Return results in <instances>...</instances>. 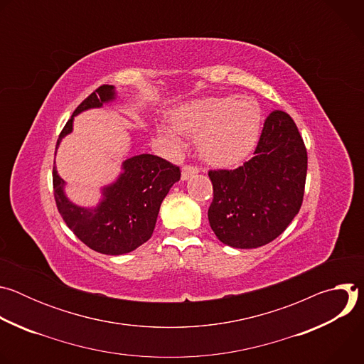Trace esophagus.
Wrapping results in <instances>:
<instances>
[{
	"label": "esophagus",
	"mask_w": 364,
	"mask_h": 364,
	"mask_svg": "<svg viewBox=\"0 0 364 364\" xmlns=\"http://www.w3.org/2000/svg\"><path fill=\"white\" fill-rule=\"evenodd\" d=\"M198 173V168L197 167H193V166H184L183 170H181V180L183 181H187L190 177L196 176Z\"/></svg>",
	"instance_id": "34e87169"
}]
</instances>
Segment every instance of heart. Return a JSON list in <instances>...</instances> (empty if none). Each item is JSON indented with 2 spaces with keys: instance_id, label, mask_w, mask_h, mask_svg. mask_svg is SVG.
<instances>
[{
  "instance_id": "b5f03b06",
  "label": "heart",
  "mask_w": 364,
  "mask_h": 364,
  "mask_svg": "<svg viewBox=\"0 0 364 364\" xmlns=\"http://www.w3.org/2000/svg\"><path fill=\"white\" fill-rule=\"evenodd\" d=\"M173 127L187 135H197L201 157L212 166L230 167L242 163L261 135L262 112L247 96L203 97L181 105L173 112ZM161 127L160 135L180 144L177 132Z\"/></svg>"
}]
</instances>
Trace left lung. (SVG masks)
Segmentation results:
<instances>
[{
  "label": "left lung",
  "mask_w": 364,
  "mask_h": 364,
  "mask_svg": "<svg viewBox=\"0 0 364 364\" xmlns=\"http://www.w3.org/2000/svg\"><path fill=\"white\" fill-rule=\"evenodd\" d=\"M209 177L213 201L207 216L222 243L253 249L277 239L301 209L306 178V149L292 118L274 111L255 157Z\"/></svg>",
  "instance_id": "8db88e82"
}]
</instances>
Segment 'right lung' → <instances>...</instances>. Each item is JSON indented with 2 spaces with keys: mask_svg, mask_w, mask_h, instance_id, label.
Wrapping results in <instances>:
<instances>
[{
  "mask_svg": "<svg viewBox=\"0 0 364 364\" xmlns=\"http://www.w3.org/2000/svg\"><path fill=\"white\" fill-rule=\"evenodd\" d=\"M117 99L112 85H103L89 95L65 125L56 152L62 139L73 132L75 117ZM178 180L180 168L157 155H128L117 180L100 188L97 204L83 207L68 197V183L59 176L56 161L53 167L55 198L60 216L86 246L103 255H124L145 243L157 223L163 200Z\"/></svg>",
  "mask_w": 364,
  "mask_h": 364,
  "instance_id": "obj_1",
  "label": "right lung"
}]
</instances>
